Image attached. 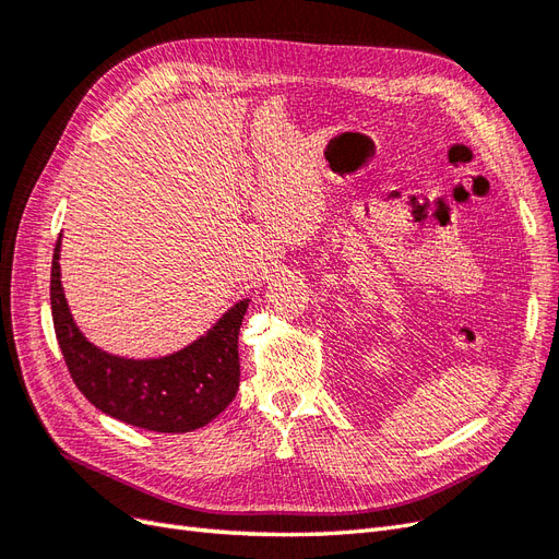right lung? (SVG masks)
<instances>
[{
  "instance_id": "right-lung-1",
  "label": "right lung",
  "mask_w": 559,
  "mask_h": 559,
  "mask_svg": "<svg viewBox=\"0 0 559 559\" xmlns=\"http://www.w3.org/2000/svg\"><path fill=\"white\" fill-rule=\"evenodd\" d=\"M60 247L50 265V310L58 345L79 392L97 411L158 433H186L224 413L240 386L238 335L249 306L242 298L191 345L158 359H128L93 345L67 306Z\"/></svg>"
}]
</instances>
